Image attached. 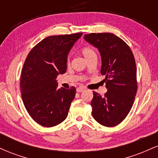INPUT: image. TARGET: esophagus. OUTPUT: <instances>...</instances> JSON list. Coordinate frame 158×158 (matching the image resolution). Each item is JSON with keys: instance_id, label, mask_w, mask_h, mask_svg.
I'll use <instances>...</instances> for the list:
<instances>
[{"instance_id": "obj_1", "label": "esophagus", "mask_w": 158, "mask_h": 158, "mask_svg": "<svg viewBox=\"0 0 158 158\" xmlns=\"http://www.w3.org/2000/svg\"><path fill=\"white\" fill-rule=\"evenodd\" d=\"M85 90V88H83V87H79V88H77V91L79 92V93H81V92L84 91Z\"/></svg>"}]
</instances>
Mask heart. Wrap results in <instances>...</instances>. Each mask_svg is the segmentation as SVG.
<instances>
[{
    "instance_id": "b5f03b06",
    "label": "heart",
    "mask_w": 158,
    "mask_h": 158,
    "mask_svg": "<svg viewBox=\"0 0 158 158\" xmlns=\"http://www.w3.org/2000/svg\"><path fill=\"white\" fill-rule=\"evenodd\" d=\"M81 52H82L83 56H85V59H87V58H88L89 56L93 55V54H96L93 49L88 48V47L82 48V50H81Z\"/></svg>"
}]
</instances>
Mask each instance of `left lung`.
<instances>
[{"label": "left lung", "mask_w": 158, "mask_h": 158, "mask_svg": "<svg viewBox=\"0 0 158 158\" xmlns=\"http://www.w3.org/2000/svg\"><path fill=\"white\" fill-rule=\"evenodd\" d=\"M87 42L101 56V74L106 76L108 91L101 96L94 91L92 116L99 124L113 127L126 117L137 90V68L133 52L123 40L113 33L85 34Z\"/></svg>", "instance_id": "obj_1"}]
</instances>
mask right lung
<instances>
[{
  "mask_svg": "<svg viewBox=\"0 0 158 158\" xmlns=\"http://www.w3.org/2000/svg\"><path fill=\"white\" fill-rule=\"evenodd\" d=\"M81 35L82 32L45 38L25 60L20 82L23 102L41 126H57L68 117L76 88H58L56 77L66 73L69 52Z\"/></svg>",
  "mask_w": 158,
  "mask_h": 158,
  "instance_id": "right-lung-1",
  "label": "right lung"
}]
</instances>
